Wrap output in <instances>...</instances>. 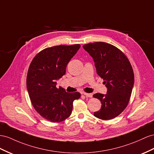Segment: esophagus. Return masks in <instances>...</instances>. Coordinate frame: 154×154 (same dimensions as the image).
Returning <instances> with one entry per match:
<instances>
[{"mask_svg": "<svg viewBox=\"0 0 154 154\" xmlns=\"http://www.w3.org/2000/svg\"><path fill=\"white\" fill-rule=\"evenodd\" d=\"M82 94H84L85 96H86V97H89V98H91L93 97V94H91V93H82Z\"/></svg>", "mask_w": 154, "mask_h": 154, "instance_id": "obj_1", "label": "esophagus"}]
</instances>
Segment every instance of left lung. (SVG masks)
<instances>
[{"label":"left lung","instance_id":"8db88e82","mask_svg":"<svg viewBox=\"0 0 154 154\" xmlns=\"http://www.w3.org/2000/svg\"><path fill=\"white\" fill-rule=\"evenodd\" d=\"M83 48L93 57L97 72L104 82L107 94L96 93L93 97L101 102L100 109L94 116L102 120L117 117L127 107L134 84V74L128 57L109 43L96 42Z\"/></svg>","mask_w":154,"mask_h":154}]
</instances>
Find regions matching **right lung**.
<instances>
[{"mask_svg": "<svg viewBox=\"0 0 154 154\" xmlns=\"http://www.w3.org/2000/svg\"><path fill=\"white\" fill-rule=\"evenodd\" d=\"M80 45H59L47 48L34 57L28 69L26 87L34 109L52 122L67 119L72 113L73 102L80 93H67L56 80L66 72V67Z\"/></svg>", "mask_w": 154, "mask_h": 154, "instance_id": "1", "label": "right lung"}]
</instances>
